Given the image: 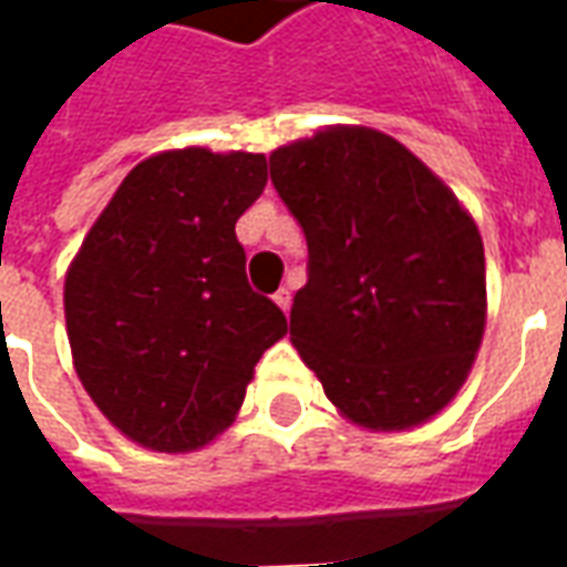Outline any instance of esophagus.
Listing matches in <instances>:
<instances>
[{"instance_id": "esophagus-1", "label": "esophagus", "mask_w": 567, "mask_h": 567, "mask_svg": "<svg viewBox=\"0 0 567 567\" xmlns=\"http://www.w3.org/2000/svg\"><path fill=\"white\" fill-rule=\"evenodd\" d=\"M272 300H276V307L282 309V312H288V309H291V291H288V288H279V291L272 295Z\"/></svg>"}]
</instances>
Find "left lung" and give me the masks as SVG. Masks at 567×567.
Returning <instances> with one entry per match:
<instances>
[{"label":"left lung","instance_id":"left-lung-1","mask_svg":"<svg viewBox=\"0 0 567 567\" xmlns=\"http://www.w3.org/2000/svg\"><path fill=\"white\" fill-rule=\"evenodd\" d=\"M270 178L309 248L291 343L328 401L373 431L437 416L486 331L474 218L413 151L370 127L276 148Z\"/></svg>","mask_w":567,"mask_h":567}]
</instances>
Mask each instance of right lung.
<instances>
[{
	"label": "right lung",
	"instance_id": "obj_1",
	"mask_svg": "<svg viewBox=\"0 0 567 567\" xmlns=\"http://www.w3.org/2000/svg\"><path fill=\"white\" fill-rule=\"evenodd\" d=\"M264 185V154H154L130 169L69 264L75 373L145 450L190 452L218 437L258 358L288 333L282 309L251 291L236 239Z\"/></svg>",
	"mask_w": 567,
	"mask_h": 567
}]
</instances>
